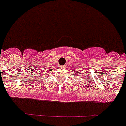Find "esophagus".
I'll use <instances>...</instances> for the list:
<instances>
[{
    "label": "esophagus",
    "instance_id": "esophagus-1",
    "mask_svg": "<svg viewBox=\"0 0 126 126\" xmlns=\"http://www.w3.org/2000/svg\"><path fill=\"white\" fill-rule=\"evenodd\" d=\"M66 68V66H65H65H63V68Z\"/></svg>",
    "mask_w": 126,
    "mask_h": 126
}]
</instances>
